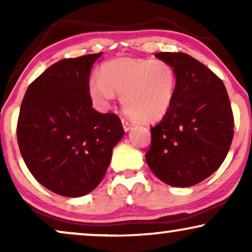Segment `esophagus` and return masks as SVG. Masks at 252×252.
Returning a JSON list of instances; mask_svg holds the SVG:
<instances>
[{"label": "esophagus", "mask_w": 252, "mask_h": 252, "mask_svg": "<svg viewBox=\"0 0 252 252\" xmlns=\"http://www.w3.org/2000/svg\"><path fill=\"white\" fill-rule=\"evenodd\" d=\"M123 127L125 132H128V130L133 127V125L132 124H129L128 122H126V120H123Z\"/></svg>", "instance_id": "1"}]
</instances>
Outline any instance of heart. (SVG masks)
<instances>
[{
    "label": "heart",
    "instance_id": "1",
    "mask_svg": "<svg viewBox=\"0 0 252 252\" xmlns=\"http://www.w3.org/2000/svg\"><path fill=\"white\" fill-rule=\"evenodd\" d=\"M177 74L165 61L118 57L105 62L99 79L89 81V95L96 105L106 109L120 94L124 111L140 123L163 119L174 98Z\"/></svg>",
    "mask_w": 252,
    "mask_h": 252
}]
</instances>
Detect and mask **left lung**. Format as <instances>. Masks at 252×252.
<instances>
[{
  "label": "left lung",
  "instance_id": "left-lung-1",
  "mask_svg": "<svg viewBox=\"0 0 252 252\" xmlns=\"http://www.w3.org/2000/svg\"><path fill=\"white\" fill-rule=\"evenodd\" d=\"M174 67V98L166 116L151 127L148 166L165 184L186 188L218 170L228 154L234 119L222 81L195 58L157 53Z\"/></svg>",
  "mask_w": 252,
  "mask_h": 252
}]
</instances>
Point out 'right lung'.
Masks as SVG:
<instances>
[{"mask_svg": "<svg viewBox=\"0 0 252 252\" xmlns=\"http://www.w3.org/2000/svg\"><path fill=\"white\" fill-rule=\"evenodd\" d=\"M101 56L51 65L29 86L20 106L17 139L26 166L43 187L66 197L97 187L124 136L118 117L93 109L89 75Z\"/></svg>", "mask_w": 252, "mask_h": 252, "instance_id": "add662e5", "label": "right lung"}]
</instances>
